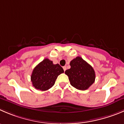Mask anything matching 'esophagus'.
Masks as SVG:
<instances>
[{
  "mask_svg": "<svg viewBox=\"0 0 124 124\" xmlns=\"http://www.w3.org/2000/svg\"><path fill=\"white\" fill-rule=\"evenodd\" d=\"M63 68V70H64V71L65 72V70H66V66H64Z\"/></svg>",
  "mask_w": 124,
  "mask_h": 124,
  "instance_id": "esophagus-1",
  "label": "esophagus"
}]
</instances>
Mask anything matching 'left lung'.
I'll list each match as a JSON object with an SVG mask.
<instances>
[{"mask_svg":"<svg viewBox=\"0 0 124 124\" xmlns=\"http://www.w3.org/2000/svg\"><path fill=\"white\" fill-rule=\"evenodd\" d=\"M70 68L65 71L70 83L79 90H86L94 83L95 71L93 67L82 58L77 56L70 63Z\"/></svg>","mask_w":124,"mask_h":124,"instance_id":"8db88e82","label":"left lung"}]
</instances>
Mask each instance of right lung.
I'll use <instances>...</instances> for the list:
<instances>
[{
	"instance_id": "add662e5",
	"label": "right lung",
	"mask_w": 124,
	"mask_h": 124,
	"mask_svg": "<svg viewBox=\"0 0 124 124\" xmlns=\"http://www.w3.org/2000/svg\"><path fill=\"white\" fill-rule=\"evenodd\" d=\"M63 72L60 64H54L52 61L46 58L34 68L31 81L36 89L47 91L54 85L58 76Z\"/></svg>"
}]
</instances>
